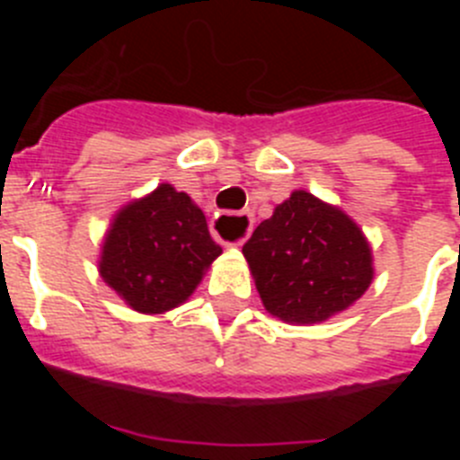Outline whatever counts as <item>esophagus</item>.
<instances>
[{"mask_svg": "<svg viewBox=\"0 0 460 460\" xmlns=\"http://www.w3.org/2000/svg\"><path fill=\"white\" fill-rule=\"evenodd\" d=\"M211 227H214V234H217L218 239L223 242L221 233L223 230H242V237L234 239V246H242L243 239L249 237L251 230H253V218L249 217V214H217V218H214V223H211ZM230 243V242H226Z\"/></svg>", "mask_w": 460, "mask_h": 460, "instance_id": "obj_1", "label": "esophagus"}]
</instances>
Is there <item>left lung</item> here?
<instances>
[{
    "mask_svg": "<svg viewBox=\"0 0 460 460\" xmlns=\"http://www.w3.org/2000/svg\"><path fill=\"white\" fill-rule=\"evenodd\" d=\"M267 311L288 324H318L368 290L373 255L361 227L339 207L295 190L243 243Z\"/></svg>",
    "mask_w": 460,
    "mask_h": 460,
    "instance_id": "obj_1",
    "label": "left lung"
}]
</instances>
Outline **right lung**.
Masks as SVG:
<instances>
[{
    "label": "right lung",
    "instance_id": "right-lung-1",
    "mask_svg": "<svg viewBox=\"0 0 460 460\" xmlns=\"http://www.w3.org/2000/svg\"><path fill=\"white\" fill-rule=\"evenodd\" d=\"M218 255L200 207L161 184L117 211L99 271L133 311L152 315L184 304Z\"/></svg>",
    "mask_w": 460,
    "mask_h": 460
}]
</instances>
